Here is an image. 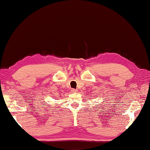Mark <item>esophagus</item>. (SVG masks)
I'll return each instance as SVG.
<instances>
[{"label": "esophagus", "instance_id": "obj_1", "mask_svg": "<svg viewBox=\"0 0 150 150\" xmlns=\"http://www.w3.org/2000/svg\"><path fill=\"white\" fill-rule=\"evenodd\" d=\"M71 91H72V93H76L77 90H75V89H72V90H71Z\"/></svg>", "mask_w": 150, "mask_h": 150}]
</instances>
